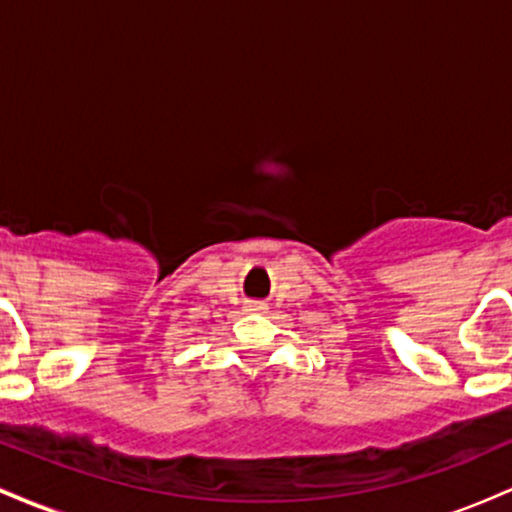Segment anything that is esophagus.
I'll list each match as a JSON object with an SVG mask.
<instances>
[{"instance_id": "esophagus-1", "label": "esophagus", "mask_w": 512, "mask_h": 512, "mask_svg": "<svg viewBox=\"0 0 512 512\" xmlns=\"http://www.w3.org/2000/svg\"><path fill=\"white\" fill-rule=\"evenodd\" d=\"M245 310H248V313L262 315V313H267V303H262V301H250V303H245Z\"/></svg>"}]
</instances>
